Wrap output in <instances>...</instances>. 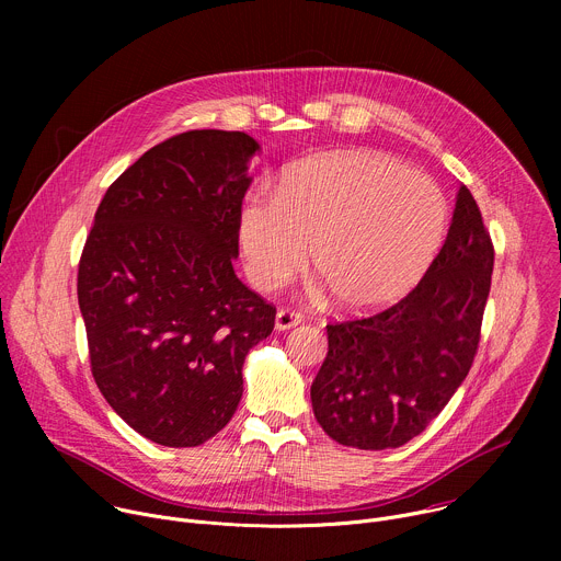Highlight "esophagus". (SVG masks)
<instances>
[{
	"label": "esophagus",
	"instance_id": "esophagus-1",
	"mask_svg": "<svg viewBox=\"0 0 561 561\" xmlns=\"http://www.w3.org/2000/svg\"><path fill=\"white\" fill-rule=\"evenodd\" d=\"M301 324V314L293 308H279L275 314V329L277 331H288L293 327Z\"/></svg>",
	"mask_w": 561,
	"mask_h": 561
}]
</instances>
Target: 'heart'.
I'll return each mask as SVG.
<instances>
[{"mask_svg":"<svg viewBox=\"0 0 561 561\" xmlns=\"http://www.w3.org/2000/svg\"><path fill=\"white\" fill-rule=\"evenodd\" d=\"M448 224L439 186L373 150H340L290 167L275 197L239 210L247 275L271 290L310 262L335 304L366 312L404 297L435 260Z\"/></svg>","mask_w":561,"mask_h":561,"instance_id":"heart-1","label":"heart"}]
</instances>
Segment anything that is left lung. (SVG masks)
I'll return each instance as SVG.
<instances>
[{
    "instance_id": "8db88e82",
    "label": "left lung",
    "mask_w": 561,
    "mask_h": 561,
    "mask_svg": "<svg viewBox=\"0 0 561 561\" xmlns=\"http://www.w3.org/2000/svg\"><path fill=\"white\" fill-rule=\"evenodd\" d=\"M493 262L491 232L461 184L446 242L420 284L375 314L327 327L310 402L329 437L397 448L444 411L477 355Z\"/></svg>"
}]
</instances>
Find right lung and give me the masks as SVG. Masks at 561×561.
<instances>
[{
	"label": "right lung",
	"instance_id": "right-lung-1",
	"mask_svg": "<svg viewBox=\"0 0 561 561\" xmlns=\"http://www.w3.org/2000/svg\"><path fill=\"white\" fill-rule=\"evenodd\" d=\"M257 148L239 130L152 146L108 186L79 257L95 383L154 444L217 435L242 399L249 351L273 333L275 306L232 271Z\"/></svg>",
	"mask_w": 561,
	"mask_h": 561
}]
</instances>
